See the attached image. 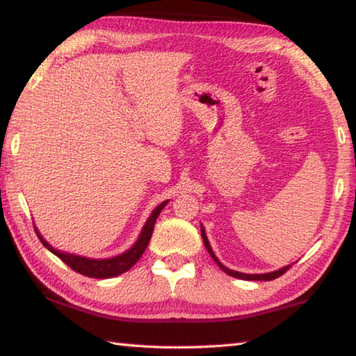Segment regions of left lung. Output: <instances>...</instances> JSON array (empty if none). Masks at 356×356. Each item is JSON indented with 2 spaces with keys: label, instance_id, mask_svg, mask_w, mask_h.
Wrapping results in <instances>:
<instances>
[{
  "label": "left lung",
  "instance_id": "8db88e82",
  "mask_svg": "<svg viewBox=\"0 0 356 356\" xmlns=\"http://www.w3.org/2000/svg\"><path fill=\"white\" fill-rule=\"evenodd\" d=\"M201 236H202V242H204V245H206L207 251L210 252V256L213 257V261L216 262V265H218V267L222 270V272L227 273L229 276H234V278L246 280V281H272V280L280 278L281 275H284V273L287 272V270H289V267H291V265H287V267H282V268H280V270H276V272L262 273V275H248V273H240V272H236V270H231V268L225 267V265H222V264L218 261V257L215 256V252H213V250H212V246H210L209 240H207L206 231H204V226H201Z\"/></svg>",
  "mask_w": 356,
  "mask_h": 356
}]
</instances>
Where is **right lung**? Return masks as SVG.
I'll return each instance as SVG.
<instances>
[{"instance_id": "1", "label": "right lung", "mask_w": 356, "mask_h": 356, "mask_svg": "<svg viewBox=\"0 0 356 356\" xmlns=\"http://www.w3.org/2000/svg\"><path fill=\"white\" fill-rule=\"evenodd\" d=\"M166 204L168 201L161 202L160 206H156L154 209V212L150 213L146 225L143 227L140 237H138L135 245L131 246L129 251H125L122 254H119L116 257H110V259H89V257L70 254V252L59 251L56 248H53V246L40 236V232L38 231V227L35 226H34V231L38 234L42 245H44L47 250H50L53 254H56L63 262L67 264L72 270H75L76 273H81L84 276H88V278H99V280L114 278V276L127 272V270H130L138 261H140V257L143 256V252L146 251L147 245L150 242V237H152L155 221L159 218L160 212L163 210Z\"/></svg>"}]
</instances>
